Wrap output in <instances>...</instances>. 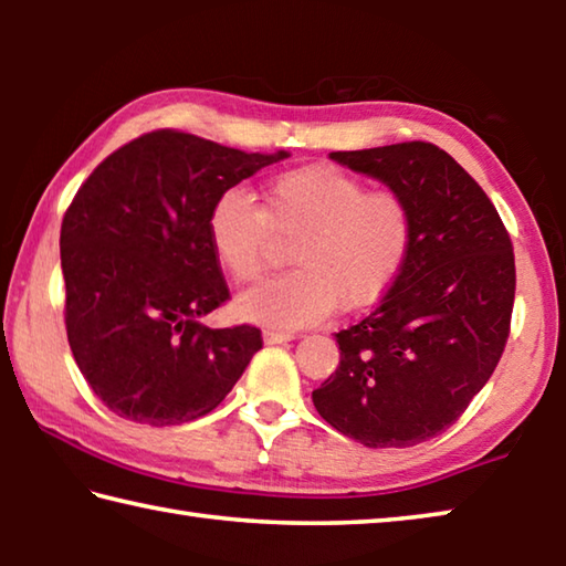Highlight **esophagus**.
<instances>
[{
	"mask_svg": "<svg viewBox=\"0 0 566 566\" xmlns=\"http://www.w3.org/2000/svg\"><path fill=\"white\" fill-rule=\"evenodd\" d=\"M264 344H282V342H292L294 332H276V329H264L262 334Z\"/></svg>",
	"mask_w": 566,
	"mask_h": 566,
	"instance_id": "1",
	"label": "esophagus"
}]
</instances>
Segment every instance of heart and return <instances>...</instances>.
Instances as JSON below:
<instances>
[{
  "label": "heart",
  "instance_id": "b5f03b06",
  "mask_svg": "<svg viewBox=\"0 0 566 566\" xmlns=\"http://www.w3.org/2000/svg\"><path fill=\"white\" fill-rule=\"evenodd\" d=\"M214 260L234 282H254L270 262L274 234L296 237L294 270L239 296L242 317L270 327H304L337 310H364L385 294L409 260L415 212L395 189H369L339 167L310 165L276 175L266 207L227 189L207 217Z\"/></svg>",
  "mask_w": 566,
  "mask_h": 566
}]
</instances>
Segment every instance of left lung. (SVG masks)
Here are the masks:
<instances>
[{
	"label": "left lung",
	"mask_w": 566,
	"mask_h": 566,
	"mask_svg": "<svg viewBox=\"0 0 566 566\" xmlns=\"http://www.w3.org/2000/svg\"><path fill=\"white\" fill-rule=\"evenodd\" d=\"M329 157L407 197L415 244L375 310L334 334L339 367L312 401L364 447H415L452 427L500 364L516 286L512 239L484 189L437 145Z\"/></svg>",
	"instance_id": "left-lung-1"
}]
</instances>
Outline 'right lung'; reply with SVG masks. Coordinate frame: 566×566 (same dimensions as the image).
<instances>
[{"instance_id": "obj_1", "label": "right lung", "mask_w": 566, "mask_h": 566, "mask_svg": "<svg viewBox=\"0 0 566 566\" xmlns=\"http://www.w3.org/2000/svg\"><path fill=\"white\" fill-rule=\"evenodd\" d=\"M284 157L157 129L112 151L74 195L60 234L66 339L114 415L151 427L205 417L262 349L252 324L199 322L229 300L207 217L222 191Z\"/></svg>"}]
</instances>
